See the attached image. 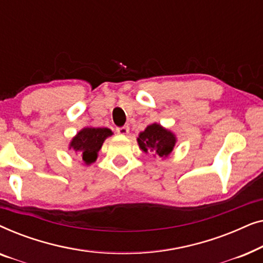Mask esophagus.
<instances>
[{"instance_id": "34e87169", "label": "esophagus", "mask_w": 263, "mask_h": 263, "mask_svg": "<svg viewBox=\"0 0 263 263\" xmlns=\"http://www.w3.org/2000/svg\"><path fill=\"white\" fill-rule=\"evenodd\" d=\"M116 132L120 135H125V134H128V133H129V127H128V125H123V127H118L116 129Z\"/></svg>"}]
</instances>
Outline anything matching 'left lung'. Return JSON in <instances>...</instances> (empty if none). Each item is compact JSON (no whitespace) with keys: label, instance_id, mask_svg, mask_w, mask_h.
<instances>
[{"label":"left lung","instance_id":"8db88e82","mask_svg":"<svg viewBox=\"0 0 263 263\" xmlns=\"http://www.w3.org/2000/svg\"><path fill=\"white\" fill-rule=\"evenodd\" d=\"M138 142L140 148L143 152L152 151L160 158L167 157L174 148L176 138L171 132L164 129L159 124H151L145 129V132L140 133Z\"/></svg>","mask_w":263,"mask_h":263}]
</instances>
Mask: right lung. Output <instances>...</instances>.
<instances>
[{
  "label": "right lung",
  "instance_id": "obj_1",
  "mask_svg": "<svg viewBox=\"0 0 263 263\" xmlns=\"http://www.w3.org/2000/svg\"><path fill=\"white\" fill-rule=\"evenodd\" d=\"M110 135H112V132L107 128H85L78 133L70 147L82 156L86 164H91L96 161L104 140Z\"/></svg>",
  "mask_w": 263,
  "mask_h": 263
}]
</instances>
